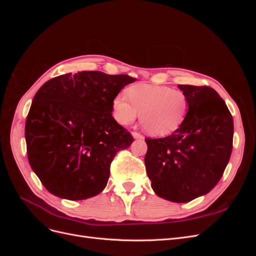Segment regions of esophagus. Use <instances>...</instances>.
<instances>
[{"label": "esophagus", "instance_id": "esophagus-1", "mask_svg": "<svg viewBox=\"0 0 256 256\" xmlns=\"http://www.w3.org/2000/svg\"><path fill=\"white\" fill-rule=\"evenodd\" d=\"M132 136L134 138H138V140H143V138H144V136L141 134H138V132H132Z\"/></svg>", "mask_w": 256, "mask_h": 256}]
</instances>
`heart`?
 I'll list each match as a JSON object with an SVG mask.
<instances>
[{
    "mask_svg": "<svg viewBox=\"0 0 256 256\" xmlns=\"http://www.w3.org/2000/svg\"><path fill=\"white\" fill-rule=\"evenodd\" d=\"M113 99L115 120L122 126L132 124L140 113V120L146 132L152 136H166L182 126L189 110L184 92L164 85L136 84Z\"/></svg>",
    "mask_w": 256,
    "mask_h": 256,
    "instance_id": "heart-1",
    "label": "heart"
}]
</instances>
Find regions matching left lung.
Masks as SVG:
<instances>
[{"label": "left lung", "mask_w": 256, "mask_h": 256, "mask_svg": "<svg viewBox=\"0 0 256 256\" xmlns=\"http://www.w3.org/2000/svg\"><path fill=\"white\" fill-rule=\"evenodd\" d=\"M189 110L182 126L166 138H146V173L162 198L187 203L212 190L233 148L234 122L214 88L178 85Z\"/></svg>", "instance_id": "1"}]
</instances>
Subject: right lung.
<instances>
[{
	"instance_id": "right-lung-1",
	"label": "right lung",
	"mask_w": 256,
	"mask_h": 256,
	"mask_svg": "<svg viewBox=\"0 0 256 256\" xmlns=\"http://www.w3.org/2000/svg\"><path fill=\"white\" fill-rule=\"evenodd\" d=\"M136 79L102 72L46 82L26 122L30 166L53 196L79 200L102 192L115 154L134 142L112 116L113 99Z\"/></svg>"
}]
</instances>
